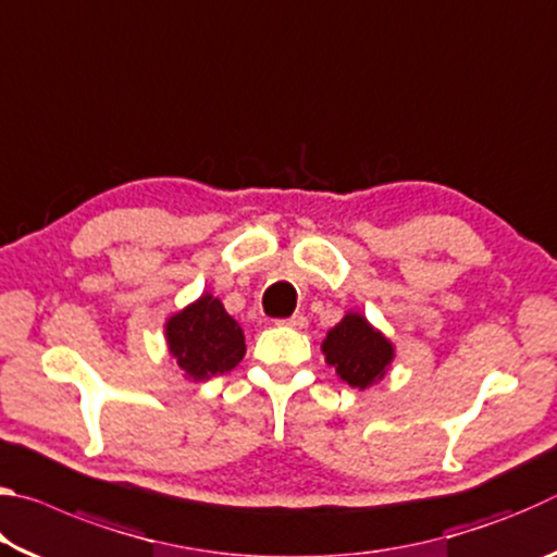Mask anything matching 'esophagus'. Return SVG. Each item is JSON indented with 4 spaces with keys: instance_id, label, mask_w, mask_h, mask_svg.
Listing matches in <instances>:
<instances>
[{
    "instance_id": "obj_1",
    "label": "esophagus",
    "mask_w": 557,
    "mask_h": 557,
    "mask_svg": "<svg viewBox=\"0 0 557 557\" xmlns=\"http://www.w3.org/2000/svg\"><path fill=\"white\" fill-rule=\"evenodd\" d=\"M280 324H285V326H292V329H307V317L305 314H292L289 319H282Z\"/></svg>"
}]
</instances>
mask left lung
<instances>
[{"label":"left lung","instance_id":"obj_1","mask_svg":"<svg viewBox=\"0 0 557 557\" xmlns=\"http://www.w3.org/2000/svg\"><path fill=\"white\" fill-rule=\"evenodd\" d=\"M322 354L338 379L351 388L366 391L391 371L395 346L361 312H346L342 322L326 332Z\"/></svg>","mask_w":557,"mask_h":557}]
</instances>
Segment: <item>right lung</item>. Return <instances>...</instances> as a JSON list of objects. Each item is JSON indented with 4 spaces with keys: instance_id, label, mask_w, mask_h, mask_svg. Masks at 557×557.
Listing matches in <instances>:
<instances>
[{
    "instance_id": "obj_1",
    "label": "right lung",
    "mask_w": 557,
    "mask_h": 557,
    "mask_svg": "<svg viewBox=\"0 0 557 557\" xmlns=\"http://www.w3.org/2000/svg\"><path fill=\"white\" fill-rule=\"evenodd\" d=\"M164 338L176 371L194 383L233 371L245 356L240 324L211 292L166 317Z\"/></svg>"
}]
</instances>
